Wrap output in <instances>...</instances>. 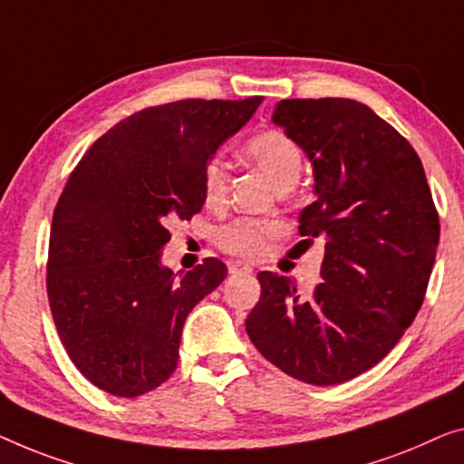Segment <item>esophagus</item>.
Segmentation results:
<instances>
[{
    "instance_id": "obj_1",
    "label": "esophagus",
    "mask_w": 464,
    "mask_h": 464,
    "mask_svg": "<svg viewBox=\"0 0 464 464\" xmlns=\"http://www.w3.org/2000/svg\"><path fill=\"white\" fill-rule=\"evenodd\" d=\"M229 273L231 275H247V273H254V266L247 265V262H241V260H235L229 265Z\"/></svg>"
}]
</instances>
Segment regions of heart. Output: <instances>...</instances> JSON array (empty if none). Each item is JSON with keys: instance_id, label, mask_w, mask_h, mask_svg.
Wrapping results in <instances>:
<instances>
[{"instance_id": "1", "label": "heart", "mask_w": 464, "mask_h": 464, "mask_svg": "<svg viewBox=\"0 0 464 464\" xmlns=\"http://www.w3.org/2000/svg\"><path fill=\"white\" fill-rule=\"evenodd\" d=\"M244 158L256 166L276 189L294 188L302 172V151L281 129H266L254 135L244 148ZM227 166L220 158L206 162L202 172L204 202L220 206L227 198ZM279 231L273 220L237 218L218 231V246L241 258H260L266 252L268 239Z\"/></svg>"}]
</instances>
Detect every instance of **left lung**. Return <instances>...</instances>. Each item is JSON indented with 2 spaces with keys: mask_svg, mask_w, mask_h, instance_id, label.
I'll list each match as a JSON object with an SVG mask.
<instances>
[{
  "mask_svg": "<svg viewBox=\"0 0 464 464\" xmlns=\"http://www.w3.org/2000/svg\"><path fill=\"white\" fill-rule=\"evenodd\" d=\"M273 122L313 162L300 235L324 239L323 283L262 271L246 319L268 362L313 385L350 382L398 343L425 300L440 218L412 145L361 102L281 100Z\"/></svg>",
  "mask_w": 464,
  "mask_h": 464,
  "instance_id": "left-lung-1",
  "label": "left lung"
}]
</instances>
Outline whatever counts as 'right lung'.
Returning a JSON list of instances; mask_svg holds the SVG:
<instances>
[{
	"label": "right lung",
	"mask_w": 464,
	"mask_h": 464,
	"mask_svg": "<svg viewBox=\"0 0 464 464\" xmlns=\"http://www.w3.org/2000/svg\"><path fill=\"white\" fill-rule=\"evenodd\" d=\"M262 98L181 100L114 124L71 172L55 204L47 298L74 366L100 390L137 398L177 369L185 319L227 276L206 258L160 265L166 225L204 206L202 172Z\"/></svg>",
	"instance_id": "obj_1"
}]
</instances>
